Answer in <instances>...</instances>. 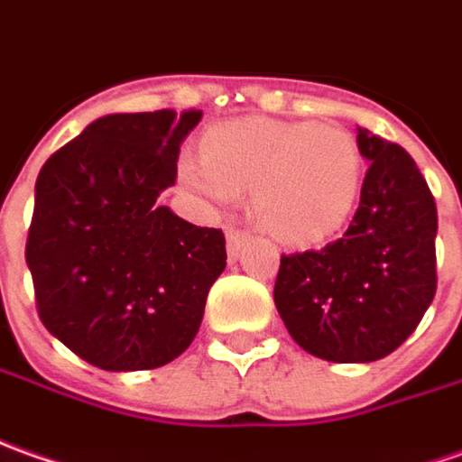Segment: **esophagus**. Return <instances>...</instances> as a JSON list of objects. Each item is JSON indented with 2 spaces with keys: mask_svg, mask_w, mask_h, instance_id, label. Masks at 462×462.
Wrapping results in <instances>:
<instances>
[{
  "mask_svg": "<svg viewBox=\"0 0 462 462\" xmlns=\"http://www.w3.org/2000/svg\"><path fill=\"white\" fill-rule=\"evenodd\" d=\"M225 237H227V253H230V257L240 255L243 245L250 240V235H247V232L235 230V227H230V230L225 232Z\"/></svg>",
  "mask_w": 462,
  "mask_h": 462,
  "instance_id": "obj_1",
  "label": "esophagus"
}]
</instances>
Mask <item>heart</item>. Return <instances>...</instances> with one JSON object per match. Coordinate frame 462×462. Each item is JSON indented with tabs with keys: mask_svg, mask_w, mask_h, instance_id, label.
<instances>
[{
	"mask_svg": "<svg viewBox=\"0 0 462 462\" xmlns=\"http://www.w3.org/2000/svg\"><path fill=\"white\" fill-rule=\"evenodd\" d=\"M179 184L209 209L250 189L253 219L273 240H331L359 202L362 149L349 131L310 121L240 118L209 128L199 153H181Z\"/></svg>",
	"mask_w": 462,
	"mask_h": 462,
	"instance_id": "b5f03b06",
	"label": "heart"
}]
</instances>
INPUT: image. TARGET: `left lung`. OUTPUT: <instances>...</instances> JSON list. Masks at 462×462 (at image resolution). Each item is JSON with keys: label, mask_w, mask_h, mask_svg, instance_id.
Returning <instances> with one entry per match:
<instances>
[{"label": "left lung", "mask_w": 462, "mask_h": 462, "mask_svg": "<svg viewBox=\"0 0 462 462\" xmlns=\"http://www.w3.org/2000/svg\"><path fill=\"white\" fill-rule=\"evenodd\" d=\"M369 162L349 230L323 250L281 257L275 309L298 346L337 364L384 359L430 309L438 209L402 146L356 128Z\"/></svg>", "instance_id": "obj_1"}]
</instances>
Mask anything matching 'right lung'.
Masks as SVG:
<instances>
[{
    "mask_svg": "<svg viewBox=\"0 0 462 462\" xmlns=\"http://www.w3.org/2000/svg\"><path fill=\"white\" fill-rule=\"evenodd\" d=\"M199 121L202 111L111 113L40 169L27 237L37 310L52 337L98 369L174 362L227 265L222 230L159 202Z\"/></svg>",
    "mask_w": 462,
    "mask_h": 462,
    "instance_id": "right-lung-1",
    "label": "right lung"
}]
</instances>
